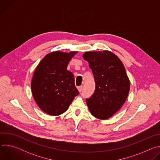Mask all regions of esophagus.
Returning <instances> with one entry per match:
<instances>
[{"label": "esophagus", "instance_id": "34e87169", "mask_svg": "<svg viewBox=\"0 0 160 160\" xmlns=\"http://www.w3.org/2000/svg\"><path fill=\"white\" fill-rule=\"evenodd\" d=\"M78 90H79V92H81V91H82V89H83V86H82V85H80V86L78 87Z\"/></svg>", "mask_w": 160, "mask_h": 160}]
</instances>
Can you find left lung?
Masks as SVG:
<instances>
[{"label": "left lung", "mask_w": 160, "mask_h": 160, "mask_svg": "<svg viewBox=\"0 0 160 160\" xmlns=\"http://www.w3.org/2000/svg\"><path fill=\"white\" fill-rule=\"evenodd\" d=\"M88 62L96 83L94 93L86 99L92 115L105 120L111 117L125 103L130 90V82L120 59L112 52H86L83 55Z\"/></svg>", "instance_id": "obj_1"}]
</instances>
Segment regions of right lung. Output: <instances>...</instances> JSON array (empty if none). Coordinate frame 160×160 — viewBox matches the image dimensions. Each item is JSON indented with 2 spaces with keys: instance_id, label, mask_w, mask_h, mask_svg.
Instances as JSON below:
<instances>
[{
  "instance_id": "1",
  "label": "right lung",
  "mask_w": 160,
  "mask_h": 160,
  "mask_svg": "<svg viewBox=\"0 0 160 160\" xmlns=\"http://www.w3.org/2000/svg\"><path fill=\"white\" fill-rule=\"evenodd\" d=\"M77 53L55 51L40 61L31 83L33 98L40 108L50 115H61L69 108L79 92L68 63Z\"/></svg>"
}]
</instances>
